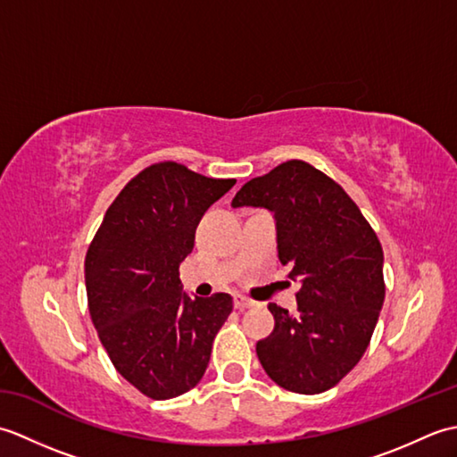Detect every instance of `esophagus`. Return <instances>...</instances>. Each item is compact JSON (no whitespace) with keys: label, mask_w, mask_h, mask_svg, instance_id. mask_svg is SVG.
Masks as SVG:
<instances>
[{"label":"esophagus","mask_w":457,"mask_h":457,"mask_svg":"<svg viewBox=\"0 0 457 457\" xmlns=\"http://www.w3.org/2000/svg\"><path fill=\"white\" fill-rule=\"evenodd\" d=\"M234 306L237 308V310H247V308H251V306H253V303H251V300L249 298H245V296H236L234 298Z\"/></svg>","instance_id":"1"}]
</instances>
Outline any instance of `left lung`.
Masks as SVG:
<instances>
[{
  "label": "left lung",
  "mask_w": 457,
  "mask_h": 457,
  "mask_svg": "<svg viewBox=\"0 0 457 457\" xmlns=\"http://www.w3.org/2000/svg\"><path fill=\"white\" fill-rule=\"evenodd\" d=\"M231 206L275 213L278 259L303 283L295 316L269 304L275 329L257 342L261 365L287 391L332 389L363 357L383 308L377 234L334 179L298 159L251 179Z\"/></svg>",
  "instance_id": "8db88e82"
}]
</instances>
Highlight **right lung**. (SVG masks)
<instances>
[{"label": "right lung", "instance_id": "add662e5", "mask_svg": "<svg viewBox=\"0 0 457 457\" xmlns=\"http://www.w3.org/2000/svg\"><path fill=\"white\" fill-rule=\"evenodd\" d=\"M236 179H208L180 162L149 164L105 212L84 261L90 318L118 373L154 401L198 385L234 298L180 293L179 267L196 228Z\"/></svg>", "mask_w": 457, "mask_h": 457}]
</instances>
